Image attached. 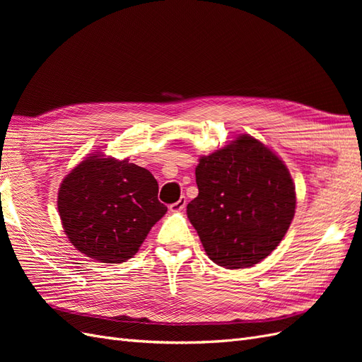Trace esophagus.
<instances>
[{
	"mask_svg": "<svg viewBox=\"0 0 362 362\" xmlns=\"http://www.w3.org/2000/svg\"><path fill=\"white\" fill-rule=\"evenodd\" d=\"M185 205H187V199H185V196H181V198L175 202V204H170V211H175V213H178V211H182L184 208H185Z\"/></svg>",
	"mask_w": 362,
	"mask_h": 362,
	"instance_id": "obj_1",
	"label": "esophagus"
}]
</instances>
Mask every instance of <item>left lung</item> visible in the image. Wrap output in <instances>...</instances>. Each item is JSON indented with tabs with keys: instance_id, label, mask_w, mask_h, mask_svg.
<instances>
[{
	"instance_id": "8db88e82",
	"label": "left lung",
	"mask_w": 362,
	"mask_h": 362,
	"mask_svg": "<svg viewBox=\"0 0 362 362\" xmlns=\"http://www.w3.org/2000/svg\"><path fill=\"white\" fill-rule=\"evenodd\" d=\"M199 194L187 217L206 255L226 269L252 267L270 255L288 231L296 192L284 161L252 136L199 158Z\"/></svg>"
}]
</instances>
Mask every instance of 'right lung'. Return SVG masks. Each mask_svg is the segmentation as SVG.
<instances>
[{"label":"right lung","instance_id":"right-lung-1","mask_svg":"<svg viewBox=\"0 0 362 362\" xmlns=\"http://www.w3.org/2000/svg\"><path fill=\"white\" fill-rule=\"evenodd\" d=\"M103 157H87L66 175L57 206L64 233L81 254L119 264L137 254L168 206L158 201L149 170Z\"/></svg>","mask_w":362,"mask_h":362}]
</instances>
